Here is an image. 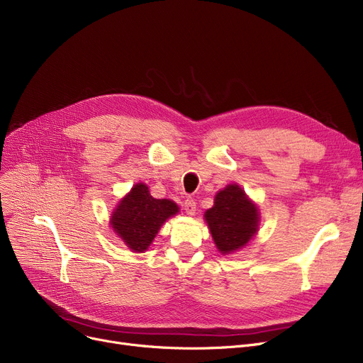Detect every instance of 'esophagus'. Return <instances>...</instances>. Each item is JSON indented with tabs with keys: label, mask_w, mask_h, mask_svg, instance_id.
Instances as JSON below:
<instances>
[{
	"label": "esophagus",
	"mask_w": 363,
	"mask_h": 363,
	"mask_svg": "<svg viewBox=\"0 0 363 363\" xmlns=\"http://www.w3.org/2000/svg\"><path fill=\"white\" fill-rule=\"evenodd\" d=\"M184 208H185V212L188 213V215H194L196 213V201L193 200V199H186L185 200V203H184Z\"/></svg>",
	"instance_id": "34e87169"
}]
</instances>
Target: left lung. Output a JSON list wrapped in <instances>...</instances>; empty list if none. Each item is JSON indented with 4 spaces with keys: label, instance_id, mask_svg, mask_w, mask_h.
Listing matches in <instances>:
<instances>
[{
    "label": "left lung",
    "instance_id": "obj_1",
    "mask_svg": "<svg viewBox=\"0 0 363 363\" xmlns=\"http://www.w3.org/2000/svg\"><path fill=\"white\" fill-rule=\"evenodd\" d=\"M204 218L216 247L223 255L235 252L249 242L259 223L257 207L235 184L216 194L215 206L208 208Z\"/></svg>",
    "mask_w": 363,
    "mask_h": 363
}]
</instances>
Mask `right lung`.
Wrapping results in <instances>:
<instances>
[{"label":"right lung","instance_id":"obj_1","mask_svg":"<svg viewBox=\"0 0 363 363\" xmlns=\"http://www.w3.org/2000/svg\"><path fill=\"white\" fill-rule=\"evenodd\" d=\"M178 213V206L150 196L145 184H137L111 216V226L133 252H144L155 240L163 222Z\"/></svg>","mask_w":363,"mask_h":363}]
</instances>
